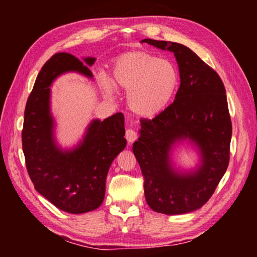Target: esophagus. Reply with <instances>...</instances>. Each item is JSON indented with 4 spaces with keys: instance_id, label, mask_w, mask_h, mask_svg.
<instances>
[{
    "instance_id": "obj_1",
    "label": "esophagus",
    "mask_w": 257,
    "mask_h": 257,
    "mask_svg": "<svg viewBox=\"0 0 257 257\" xmlns=\"http://www.w3.org/2000/svg\"><path fill=\"white\" fill-rule=\"evenodd\" d=\"M125 138H127L129 144H132V143H134L137 139V134L133 129H127V132H125Z\"/></svg>"
}]
</instances>
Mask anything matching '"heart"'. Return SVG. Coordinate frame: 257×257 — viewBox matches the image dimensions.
Instances as JSON below:
<instances>
[{
  "label": "heart",
  "instance_id": "1",
  "mask_svg": "<svg viewBox=\"0 0 257 257\" xmlns=\"http://www.w3.org/2000/svg\"><path fill=\"white\" fill-rule=\"evenodd\" d=\"M99 85L106 97L116 89L128 92V105L142 118H154L172 102L179 88L180 77L171 61L143 51L118 56L111 68V79L99 76Z\"/></svg>",
  "mask_w": 257,
  "mask_h": 257
}]
</instances>
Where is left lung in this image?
<instances>
[{
    "mask_svg": "<svg viewBox=\"0 0 257 257\" xmlns=\"http://www.w3.org/2000/svg\"><path fill=\"white\" fill-rule=\"evenodd\" d=\"M141 43L172 52L180 86L162 113L142 119L133 152L145 178L149 206L163 214H185L210 199L227 171L232 127L225 88L219 75L187 46L150 38ZM180 145L197 151L194 168L178 167L173 161V152Z\"/></svg>",
    "mask_w": 257,
    "mask_h": 257,
    "instance_id": "obj_1",
    "label": "left lung"
}]
</instances>
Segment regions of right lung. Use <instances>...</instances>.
Segmentation results:
<instances>
[{
  "mask_svg": "<svg viewBox=\"0 0 257 257\" xmlns=\"http://www.w3.org/2000/svg\"><path fill=\"white\" fill-rule=\"evenodd\" d=\"M95 61L92 56L80 61L69 53L54 54L38 73L25 108L23 150L28 175L42 196L71 214L101 206L108 169L127 145L124 116L120 112L103 121L93 119L71 147H62L56 139L52 85L68 72L93 80L89 67Z\"/></svg>",
  "mask_w": 257,
  "mask_h": 257,
  "instance_id": "1",
  "label": "right lung"
}]
</instances>
